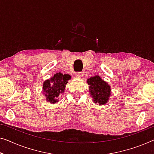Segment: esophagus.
Here are the masks:
<instances>
[{
  "label": "esophagus",
  "instance_id": "34e87169",
  "mask_svg": "<svg viewBox=\"0 0 154 154\" xmlns=\"http://www.w3.org/2000/svg\"><path fill=\"white\" fill-rule=\"evenodd\" d=\"M76 75L77 77H82V76H83V73L81 72H77L76 75Z\"/></svg>",
  "mask_w": 154,
  "mask_h": 154
}]
</instances>
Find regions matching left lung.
Returning <instances> with one entry per match:
<instances>
[{"mask_svg":"<svg viewBox=\"0 0 154 154\" xmlns=\"http://www.w3.org/2000/svg\"><path fill=\"white\" fill-rule=\"evenodd\" d=\"M89 85V92L93 102L99 105H104L111 96V87L98 75L87 79Z\"/></svg>","mask_w":154,"mask_h":154,"instance_id":"8db88e82","label":"left lung"}]
</instances>
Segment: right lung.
I'll use <instances>...</instances> for the list:
<instances>
[{
    "label": "right lung",
    "mask_w": 154,
    "mask_h": 154,
    "mask_svg": "<svg viewBox=\"0 0 154 154\" xmlns=\"http://www.w3.org/2000/svg\"><path fill=\"white\" fill-rule=\"evenodd\" d=\"M70 78L69 75H63L62 73L58 72L50 79L43 82V90L48 102L55 104L58 101L57 98L64 92L66 85Z\"/></svg>",
    "instance_id": "1"
}]
</instances>
